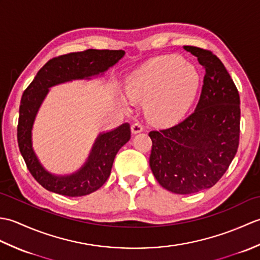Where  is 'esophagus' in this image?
<instances>
[{"label": "esophagus", "mask_w": 260, "mask_h": 260, "mask_svg": "<svg viewBox=\"0 0 260 260\" xmlns=\"http://www.w3.org/2000/svg\"><path fill=\"white\" fill-rule=\"evenodd\" d=\"M131 129H132V133H133V134H139V133H141V132H143L144 127H143V125L141 123H139V121H136V123L132 125Z\"/></svg>", "instance_id": "1"}]
</instances>
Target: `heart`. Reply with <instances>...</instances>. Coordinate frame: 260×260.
Segmentation results:
<instances>
[{
    "label": "heart",
    "mask_w": 260,
    "mask_h": 260,
    "mask_svg": "<svg viewBox=\"0 0 260 260\" xmlns=\"http://www.w3.org/2000/svg\"><path fill=\"white\" fill-rule=\"evenodd\" d=\"M200 74L194 66L176 54L152 58L127 79L129 101L145 103L152 121L169 125L179 121L192 106L200 88Z\"/></svg>",
    "instance_id": "b5f03b06"
}]
</instances>
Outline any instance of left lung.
<instances>
[{"label":"left lung","mask_w":260,"mask_h":260,"mask_svg":"<svg viewBox=\"0 0 260 260\" xmlns=\"http://www.w3.org/2000/svg\"><path fill=\"white\" fill-rule=\"evenodd\" d=\"M206 71L200 99L189 117L152 131L150 167L164 189L191 194L213 186L228 170L239 145L240 98L217 56L184 46Z\"/></svg>","instance_id":"obj_1"}]
</instances>
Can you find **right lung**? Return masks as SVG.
Returning <instances> with one entry per match:
<instances>
[{
  "label": "right lung",
  "mask_w": 260,
  "mask_h": 260,
  "mask_svg": "<svg viewBox=\"0 0 260 260\" xmlns=\"http://www.w3.org/2000/svg\"><path fill=\"white\" fill-rule=\"evenodd\" d=\"M124 56V50L95 49L63 54L49 60L24 90L19 110V148L33 178L48 191L67 197H82L98 190L109 178L119 148L129 141L131 127L128 123H125L101 133L79 170L71 174L57 175L45 169L32 146V128L39 108L51 87L103 76Z\"/></svg>",
  "instance_id": "obj_1"
}]
</instances>
